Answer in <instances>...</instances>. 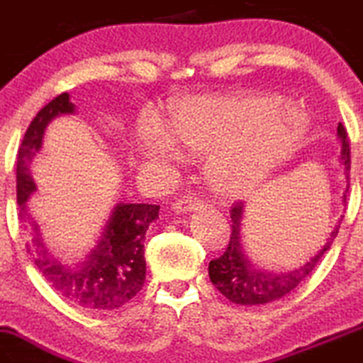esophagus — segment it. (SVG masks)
I'll return each instance as SVG.
<instances>
[{
	"mask_svg": "<svg viewBox=\"0 0 363 363\" xmlns=\"http://www.w3.org/2000/svg\"><path fill=\"white\" fill-rule=\"evenodd\" d=\"M202 200L191 199V196H186V199H179L172 203V209L175 213H188V211H196L199 207H202Z\"/></svg>",
	"mask_w": 363,
	"mask_h": 363,
	"instance_id": "34e87169",
	"label": "esophagus"
}]
</instances>
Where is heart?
Here are the masks:
<instances>
[{"label": "heart", "mask_w": 363, "mask_h": 363, "mask_svg": "<svg viewBox=\"0 0 363 363\" xmlns=\"http://www.w3.org/2000/svg\"><path fill=\"white\" fill-rule=\"evenodd\" d=\"M275 104L255 94L184 97L172 104L163 124L154 118L136 124V147L156 168L184 160L182 145L206 150L203 175L213 191L241 199L271 177L303 135L298 108Z\"/></svg>", "instance_id": "1"}]
</instances>
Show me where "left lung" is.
I'll return each instance as SVG.
<instances>
[{
    "label": "left lung",
    "mask_w": 363,
    "mask_h": 363,
    "mask_svg": "<svg viewBox=\"0 0 363 363\" xmlns=\"http://www.w3.org/2000/svg\"><path fill=\"white\" fill-rule=\"evenodd\" d=\"M337 136L340 140V163L344 164V175H346V189L342 195V203L346 206V193L350 191V142H347V133L344 125L339 122L337 128ZM232 218V234L228 241L227 250L221 257L209 262V279L218 291L223 294L232 303L239 305H264L271 301L280 300L291 291L296 289L312 271L321 262L323 255L330 250L332 242L335 241L339 234L340 221L344 216L337 220L335 227L328 234V238L323 239L318 252L303 262L301 266L287 271H273L264 269L250 260L248 253L245 250V235H242V227H245V206L241 202L235 203L230 213Z\"/></svg>",
    "instance_id": "obj_1"
}]
</instances>
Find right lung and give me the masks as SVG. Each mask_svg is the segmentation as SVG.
<instances>
[{"label":"right lung","mask_w":363,"mask_h":363,"mask_svg":"<svg viewBox=\"0 0 363 363\" xmlns=\"http://www.w3.org/2000/svg\"><path fill=\"white\" fill-rule=\"evenodd\" d=\"M76 113L69 94L45 104L28 125L17 150V203L21 221L28 230V253L45 282L62 298L84 311H113L136 296L145 284L143 241L149 225L160 216L152 203H117L94 246L77 262H63L49 250L40 225L33 220L28 200L37 191L31 164L38 156L52 118Z\"/></svg>","instance_id":"obj_1"}]
</instances>
